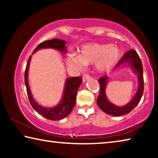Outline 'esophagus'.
Wrapping results in <instances>:
<instances>
[{"label": "esophagus", "mask_w": 158, "mask_h": 158, "mask_svg": "<svg viewBox=\"0 0 158 158\" xmlns=\"http://www.w3.org/2000/svg\"><path fill=\"white\" fill-rule=\"evenodd\" d=\"M89 78H90V76L89 75V74H84V76H83V78H82L83 81H84V82L86 81L87 80L89 79Z\"/></svg>", "instance_id": "1"}]
</instances>
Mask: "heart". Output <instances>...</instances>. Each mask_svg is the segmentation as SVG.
Masks as SVG:
<instances>
[{
    "instance_id": "heart-1",
    "label": "heart",
    "mask_w": 158,
    "mask_h": 158,
    "mask_svg": "<svg viewBox=\"0 0 158 158\" xmlns=\"http://www.w3.org/2000/svg\"><path fill=\"white\" fill-rule=\"evenodd\" d=\"M121 52L116 45L90 44L81 47L79 54L73 53L67 58L69 65L82 69L85 65L96 63L100 71H109L118 60Z\"/></svg>"
}]
</instances>
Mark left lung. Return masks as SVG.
Masks as SVG:
<instances>
[{"label":"left lung","mask_w":158,"mask_h":158,"mask_svg":"<svg viewBox=\"0 0 158 158\" xmlns=\"http://www.w3.org/2000/svg\"><path fill=\"white\" fill-rule=\"evenodd\" d=\"M127 63L128 65L132 67L134 73L138 76V89L135 95L128 102L126 105L123 106H118L111 103L106 96V85L107 84V77H103L99 79L100 83V94L97 99V104L99 107L106 114L112 115L115 116H119L122 115L128 114L137 106L141 100V98L143 93V66L141 63V58L139 56L138 53L135 50L132 49L127 52L123 55L121 60L116 66V68H118L123 64Z\"/></svg>","instance_id":"left-lung-1"}]
</instances>
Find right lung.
Segmentation results:
<instances>
[{"mask_svg": "<svg viewBox=\"0 0 158 158\" xmlns=\"http://www.w3.org/2000/svg\"><path fill=\"white\" fill-rule=\"evenodd\" d=\"M66 42L60 39H53L51 40L44 41L40 44L35 49L33 53L37 52V50L40 49H44V48H52V49H56L60 52L65 53L66 52ZM31 56L28 58L27 65H26L24 79L25 84L26 87V91H27L28 97L31 105L35 110L41 114L42 116L46 118L47 119L52 120V121H57L65 118L70 112L73 110L74 105L76 104V97L77 93L79 87L82 83V79L80 77H69L65 81V89H64L63 95L62 100L58 105L53 106L52 108H47L37 104L35 101L34 98L32 95L30 87H29L28 81V73L29 63L31 62Z\"/></svg>", "mask_w": 158, "mask_h": 158, "instance_id": "right-lung-1", "label": "right lung"}]
</instances>
